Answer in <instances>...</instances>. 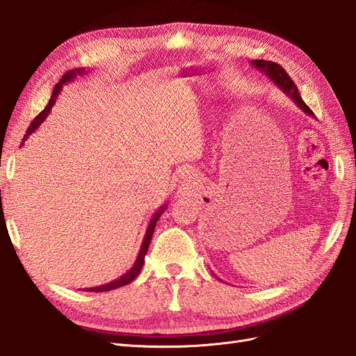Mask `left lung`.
I'll list each match as a JSON object with an SVG mask.
<instances>
[{
  "label": "left lung",
  "mask_w": 356,
  "mask_h": 356,
  "mask_svg": "<svg viewBox=\"0 0 356 356\" xmlns=\"http://www.w3.org/2000/svg\"><path fill=\"white\" fill-rule=\"evenodd\" d=\"M251 67H254L255 70H258L260 72H263L264 75H267L268 80H272L276 84V88L281 89L288 96V98L293 101L305 114H307L310 117H315L314 111H312L309 106L305 104V101L301 99V96L298 93V89H297V86L294 84V81L291 80V77L286 74V71L281 65H279V63H275L272 60L257 59V60H251Z\"/></svg>",
  "instance_id": "1"
}]
</instances>
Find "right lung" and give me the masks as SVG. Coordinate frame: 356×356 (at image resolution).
I'll use <instances>...</instances> for the list:
<instances>
[{
	"label": "right lung",
	"mask_w": 356,
	"mask_h": 356,
	"mask_svg": "<svg viewBox=\"0 0 356 356\" xmlns=\"http://www.w3.org/2000/svg\"><path fill=\"white\" fill-rule=\"evenodd\" d=\"M83 74H88V71H86L84 68H80V70L75 68V70H71V71H68L65 75H63V77L59 80V83L55 86V89H53V93H51V96H50L49 104L46 105V108L42 110V111L34 118V120H32V123L29 124L28 131H26V135L24 136L22 144H20V147H24L26 139L37 131V129L40 127V124H41L42 122L46 120V117H47L49 113L51 111V106L56 104V99H58V96H59V93H60L63 86H65L67 83H71L75 77H77V75H83ZM166 208H168L166 203L161 204V207L154 212L152 220H149V222H148V225H147L145 234H144L143 243H141V248H139V252H138L136 260H135L134 266H132L131 268H129V270H127L124 275H122L120 277H117V279H114V281H111V282H108V284H105V285L92 286V288H83V291H88V293H104V291H111V289H115V288H120V286H124V285H127V284H131V282L134 281V279L139 275V272H141V268H143V266H144V260H145V254H147V251H148L149 242H152L153 233H154V229H156V224H157V221H159V218H160V215L165 212Z\"/></svg>",
	"instance_id": "right-lung-1"
}]
</instances>
